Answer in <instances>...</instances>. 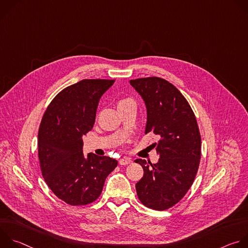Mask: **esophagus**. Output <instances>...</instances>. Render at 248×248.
<instances>
[{"instance_id":"34e87169","label":"esophagus","mask_w":248,"mask_h":248,"mask_svg":"<svg viewBox=\"0 0 248 248\" xmlns=\"http://www.w3.org/2000/svg\"><path fill=\"white\" fill-rule=\"evenodd\" d=\"M119 163H120V165H128V164H131L132 163V161L129 159V158H122L120 161H119Z\"/></svg>"}]
</instances>
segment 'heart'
<instances>
[{"mask_svg": "<svg viewBox=\"0 0 248 248\" xmlns=\"http://www.w3.org/2000/svg\"><path fill=\"white\" fill-rule=\"evenodd\" d=\"M126 101H128V100H123V101H121L120 103H124V102H126ZM120 103H119V104H120Z\"/></svg>", "mask_w": 248, "mask_h": 248, "instance_id": "heart-1", "label": "heart"}]
</instances>
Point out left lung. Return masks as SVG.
Listing matches in <instances>:
<instances>
[{
  "label": "left lung",
  "mask_w": 248,
  "mask_h": 248,
  "mask_svg": "<svg viewBox=\"0 0 248 248\" xmlns=\"http://www.w3.org/2000/svg\"><path fill=\"white\" fill-rule=\"evenodd\" d=\"M129 83L146 106L145 134L159 137L156 164L135 160L144 170L135 186L137 196L146 207L163 211L178 203L194 181L201 156L198 124L186 99L169 81L153 77Z\"/></svg>",
  "instance_id": "left-lung-1"
}]
</instances>
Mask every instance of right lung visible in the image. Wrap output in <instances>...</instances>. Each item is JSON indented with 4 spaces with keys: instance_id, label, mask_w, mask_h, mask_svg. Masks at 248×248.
Wrapping results in <instances>:
<instances>
[{
    "instance_id": "right-lung-1",
    "label": "right lung",
    "mask_w": 248,
    "mask_h": 248,
    "mask_svg": "<svg viewBox=\"0 0 248 248\" xmlns=\"http://www.w3.org/2000/svg\"><path fill=\"white\" fill-rule=\"evenodd\" d=\"M115 82L83 79L62 90L50 103L38 132L43 178L54 194L79 206L95 201L118 161L93 153L83 155L82 137L95 123L98 103Z\"/></svg>"
}]
</instances>
